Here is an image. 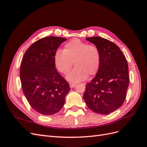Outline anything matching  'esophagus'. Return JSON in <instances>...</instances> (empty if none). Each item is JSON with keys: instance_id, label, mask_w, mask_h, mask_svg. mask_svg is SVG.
<instances>
[{"instance_id": "34e87169", "label": "esophagus", "mask_w": 147, "mask_h": 147, "mask_svg": "<svg viewBox=\"0 0 147 147\" xmlns=\"http://www.w3.org/2000/svg\"><path fill=\"white\" fill-rule=\"evenodd\" d=\"M75 85H76V84L75 83H70V88H74L75 86Z\"/></svg>"}]
</instances>
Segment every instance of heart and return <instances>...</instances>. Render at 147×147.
<instances>
[{
    "mask_svg": "<svg viewBox=\"0 0 147 147\" xmlns=\"http://www.w3.org/2000/svg\"><path fill=\"white\" fill-rule=\"evenodd\" d=\"M54 63L57 69L63 74L69 73L74 63L75 67L67 76V79L71 82H78L97 72L100 52L97 46L75 38L65 44L63 51H56Z\"/></svg>",
    "mask_w": 147,
    "mask_h": 147,
    "instance_id": "obj_1",
    "label": "heart"
}]
</instances>
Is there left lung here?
<instances>
[{"instance_id":"left-lung-1","label":"left lung","mask_w":147,"mask_h":147,"mask_svg":"<svg viewBox=\"0 0 147 147\" xmlns=\"http://www.w3.org/2000/svg\"><path fill=\"white\" fill-rule=\"evenodd\" d=\"M86 39L99 49L100 63L95 77L86 84L83 99L92 112L107 115L119 109L126 99L129 83L128 64L116 44L100 37Z\"/></svg>"}]
</instances>
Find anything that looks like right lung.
<instances>
[{
    "label": "right lung",
    "instance_id": "1",
    "mask_svg": "<svg viewBox=\"0 0 147 147\" xmlns=\"http://www.w3.org/2000/svg\"><path fill=\"white\" fill-rule=\"evenodd\" d=\"M65 40L54 36L40 39L30 46L21 61L20 80L24 94L31 107L44 115L59 112L70 90L54 63L55 53Z\"/></svg>",
    "mask_w": 147,
    "mask_h": 147
}]
</instances>
